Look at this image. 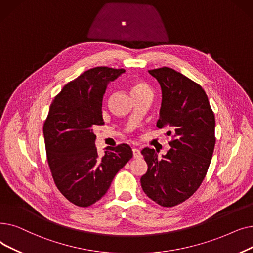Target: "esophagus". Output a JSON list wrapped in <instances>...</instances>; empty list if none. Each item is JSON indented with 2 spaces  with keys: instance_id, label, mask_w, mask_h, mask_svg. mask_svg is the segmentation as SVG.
Segmentation results:
<instances>
[{
  "instance_id": "1",
  "label": "esophagus",
  "mask_w": 253,
  "mask_h": 253,
  "mask_svg": "<svg viewBox=\"0 0 253 253\" xmlns=\"http://www.w3.org/2000/svg\"><path fill=\"white\" fill-rule=\"evenodd\" d=\"M133 156H134V159H141L142 158V154H141L139 149L134 148L133 149Z\"/></svg>"
}]
</instances>
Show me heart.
I'll return each mask as SVG.
<instances>
[{
    "instance_id": "obj_1",
    "label": "heart",
    "mask_w": 253,
    "mask_h": 253,
    "mask_svg": "<svg viewBox=\"0 0 253 253\" xmlns=\"http://www.w3.org/2000/svg\"><path fill=\"white\" fill-rule=\"evenodd\" d=\"M148 91H151L150 87L147 85L146 83H144L142 81H137L136 83H134L133 87H131V94L133 95L148 92Z\"/></svg>"
}]
</instances>
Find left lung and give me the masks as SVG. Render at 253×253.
Wrapping results in <instances>:
<instances>
[{"instance_id": "8db88e82", "label": "left lung", "mask_w": 253, "mask_h": 253, "mask_svg": "<svg viewBox=\"0 0 253 253\" xmlns=\"http://www.w3.org/2000/svg\"><path fill=\"white\" fill-rule=\"evenodd\" d=\"M162 87L159 128L170 130L171 149L159 159L158 152L144 148L148 165L141 177L146 196L163 207H174L189 199L205 178L215 146V117L206 91L172 68L149 70Z\"/></svg>"}]
</instances>
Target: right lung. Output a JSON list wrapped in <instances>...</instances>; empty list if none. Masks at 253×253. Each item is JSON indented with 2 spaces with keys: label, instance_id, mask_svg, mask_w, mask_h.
Segmentation results:
<instances>
[{
  "label": "right lung",
  "instance_id": "obj_1",
  "mask_svg": "<svg viewBox=\"0 0 253 253\" xmlns=\"http://www.w3.org/2000/svg\"><path fill=\"white\" fill-rule=\"evenodd\" d=\"M125 69L95 67L68 82L53 99L44 122L47 163L62 195L78 207L98 202L116 173L133 158L127 144L100 158L92 128L104 125L102 105L108 84Z\"/></svg>",
  "mask_w": 253,
  "mask_h": 253
}]
</instances>
